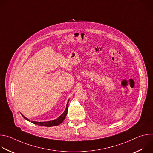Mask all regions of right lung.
Segmentation results:
<instances>
[{
  "mask_svg": "<svg viewBox=\"0 0 153 153\" xmlns=\"http://www.w3.org/2000/svg\"><path fill=\"white\" fill-rule=\"evenodd\" d=\"M69 100H68V103L67 104L66 106V109H65V111L63 113V114L62 115H60L57 119L53 120H50V121H47V122H35V121H31L32 123L36 124V125H40V126H47V127H50V126H56V125H59V124H60L66 117V116L67 114V112H68V102H69ZM24 117V119H25L26 120H27L28 121H30V120L28 119H27V117H25L24 115L22 114Z\"/></svg>",
  "mask_w": 153,
  "mask_h": 153,
  "instance_id": "1",
  "label": "right lung"
}]
</instances>
